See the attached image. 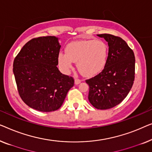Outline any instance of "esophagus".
<instances>
[{
    "mask_svg": "<svg viewBox=\"0 0 152 152\" xmlns=\"http://www.w3.org/2000/svg\"><path fill=\"white\" fill-rule=\"evenodd\" d=\"M81 82V80H80V79L78 78H75V80H74V83H75L76 85H78L79 83H80Z\"/></svg>",
    "mask_w": 152,
    "mask_h": 152,
    "instance_id": "esophagus-1",
    "label": "esophagus"
}]
</instances>
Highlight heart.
<instances>
[{
	"mask_svg": "<svg viewBox=\"0 0 152 152\" xmlns=\"http://www.w3.org/2000/svg\"><path fill=\"white\" fill-rule=\"evenodd\" d=\"M109 48L101 40L84 39L68 44L65 54H60L58 63L65 72L72 69V62L77 63V68L85 76L99 74L107 61Z\"/></svg>",
	"mask_w": 152,
	"mask_h": 152,
	"instance_id": "b5f03b06",
	"label": "heart"
}]
</instances>
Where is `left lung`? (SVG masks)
Returning <instances> with one entry per match:
<instances>
[{
	"label": "left lung",
	"instance_id": "1",
	"mask_svg": "<svg viewBox=\"0 0 152 152\" xmlns=\"http://www.w3.org/2000/svg\"><path fill=\"white\" fill-rule=\"evenodd\" d=\"M108 42L106 65L102 72L85 80L89 87L88 99L98 110H108L121 103L131 90L135 78L133 50L121 37L98 34Z\"/></svg>",
	"mask_w": 152,
	"mask_h": 152
}]
</instances>
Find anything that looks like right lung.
Segmentation results:
<instances>
[{"mask_svg":"<svg viewBox=\"0 0 152 152\" xmlns=\"http://www.w3.org/2000/svg\"><path fill=\"white\" fill-rule=\"evenodd\" d=\"M61 47L55 36L34 38L14 58L13 72L18 94L34 110H58L74 86L73 77L63 74L57 67Z\"/></svg>","mask_w":152,"mask_h":152,"instance_id":"1","label":"right lung"}]
</instances>
